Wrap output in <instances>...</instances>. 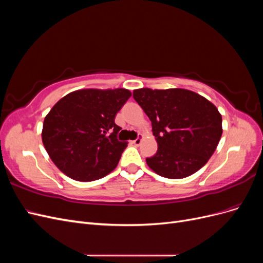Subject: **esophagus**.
Segmentation results:
<instances>
[{"label": "esophagus", "instance_id": "34e87169", "mask_svg": "<svg viewBox=\"0 0 263 263\" xmlns=\"http://www.w3.org/2000/svg\"><path fill=\"white\" fill-rule=\"evenodd\" d=\"M142 139H144V136H142V135L141 134H139V136L136 138V139H135V140H133L132 142H133V144L134 145H136V146H139L140 144H141V140Z\"/></svg>", "mask_w": 263, "mask_h": 263}]
</instances>
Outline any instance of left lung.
Masks as SVG:
<instances>
[{"label": "left lung", "mask_w": 263, "mask_h": 263, "mask_svg": "<svg viewBox=\"0 0 263 263\" xmlns=\"http://www.w3.org/2000/svg\"><path fill=\"white\" fill-rule=\"evenodd\" d=\"M133 97L153 125L158 150L149 168L168 179L200 170L216 150L222 134L221 115L213 103L185 89L134 90Z\"/></svg>", "instance_id": "left-lung-1"}]
</instances>
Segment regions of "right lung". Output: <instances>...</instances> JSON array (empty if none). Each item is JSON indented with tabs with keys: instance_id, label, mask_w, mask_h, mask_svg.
Masks as SVG:
<instances>
[{
	"instance_id": "obj_1",
	"label": "right lung",
	"mask_w": 263,
	"mask_h": 263,
	"mask_svg": "<svg viewBox=\"0 0 263 263\" xmlns=\"http://www.w3.org/2000/svg\"><path fill=\"white\" fill-rule=\"evenodd\" d=\"M132 97L126 89H83L59 100L43 125V144L52 162L76 181L99 180L118 164L127 141L115 116Z\"/></svg>"
}]
</instances>
